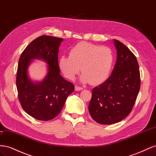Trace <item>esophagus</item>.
I'll use <instances>...</instances> for the list:
<instances>
[{
	"label": "esophagus",
	"instance_id": "1",
	"mask_svg": "<svg viewBox=\"0 0 156 156\" xmlns=\"http://www.w3.org/2000/svg\"><path fill=\"white\" fill-rule=\"evenodd\" d=\"M83 88L82 87H77V86H75V90L76 91H79V90H82Z\"/></svg>",
	"mask_w": 156,
	"mask_h": 156
}]
</instances>
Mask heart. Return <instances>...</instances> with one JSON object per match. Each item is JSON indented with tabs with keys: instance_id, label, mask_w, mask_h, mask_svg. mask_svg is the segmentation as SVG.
<instances>
[{
	"instance_id": "heart-1",
	"label": "heart",
	"mask_w": 156,
	"mask_h": 156,
	"mask_svg": "<svg viewBox=\"0 0 156 156\" xmlns=\"http://www.w3.org/2000/svg\"><path fill=\"white\" fill-rule=\"evenodd\" d=\"M113 63L112 51L107 47L81 42L71 49L69 55H62L59 68L64 76L72 80L81 69L80 81L97 84L110 74Z\"/></svg>"
}]
</instances>
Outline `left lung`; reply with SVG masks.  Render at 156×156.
I'll use <instances>...</instances> for the list:
<instances>
[{"mask_svg":"<svg viewBox=\"0 0 156 156\" xmlns=\"http://www.w3.org/2000/svg\"><path fill=\"white\" fill-rule=\"evenodd\" d=\"M117 59L111 76L92 90L88 105L91 117L101 124H112L131 111L140 87L139 64L135 56L119 40H113Z\"/></svg>","mask_w":156,"mask_h":156,"instance_id":"8db88e82","label":"left lung"}]
</instances>
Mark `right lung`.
Wrapping results in <instances>:
<instances>
[{
    "label": "right lung",
    "instance_id": "add662e5",
    "mask_svg": "<svg viewBox=\"0 0 156 156\" xmlns=\"http://www.w3.org/2000/svg\"><path fill=\"white\" fill-rule=\"evenodd\" d=\"M62 38L41 36L33 40L19 60L16 84L19 100L24 111L39 120L53 119L60 112L74 85L60 73L58 62L59 46ZM33 59L47 64V73L41 81L30 79L28 68Z\"/></svg>",
    "mask_w": 156,
    "mask_h": 156
}]
</instances>
